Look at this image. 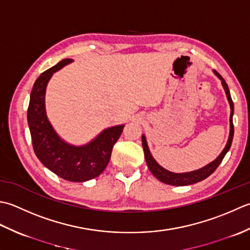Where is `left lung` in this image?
Segmentation results:
<instances>
[{
  "mask_svg": "<svg viewBox=\"0 0 250 250\" xmlns=\"http://www.w3.org/2000/svg\"><path fill=\"white\" fill-rule=\"evenodd\" d=\"M213 73L217 76V78L221 81V84L225 88L226 95L229 104H230V108H231V114H230V134H229V138H228V142L225 146V149L222 150V152L220 154L218 155V157L216 160H213L212 162H210L209 164H207L206 166H204L200 169L193 170V171H189V172H172L165 169L164 167H162L159 163H157L153 156H152L151 152L149 150V146H147L146 144V136L142 135L141 140H142V146H144V151H145V159L146 162V165L149 167L150 171L153 174V176L159 179L160 181L166 183V185H170V186H189V185H193V183L200 182L204 179H206L207 177H209L213 171L217 169V167L220 165V163L222 162L223 157L226 156V154L228 153V151L230 150L231 145H232V140H233V135H234V126H233V114H234V104L233 101L231 98V94L230 90H229L228 84L226 83V81L223 80L222 76L219 74L217 71L213 70Z\"/></svg>",
  "mask_w": 250,
  "mask_h": 250,
  "instance_id": "1",
  "label": "left lung"
}]
</instances>
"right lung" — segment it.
Masks as SVG:
<instances>
[{"label":"right lung","mask_w":250,"mask_h":250,"mask_svg":"<svg viewBox=\"0 0 250 250\" xmlns=\"http://www.w3.org/2000/svg\"><path fill=\"white\" fill-rule=\"evenodd\" d=\"M71 62H73V59L61 60L35 81L30 95L28 125L34 153L41 163L64 180L85 182L98 177L104 170L113 146L125 125L105 128L83 146L68 144L56 132L46 114L45 94L53 74Z\"/></svg>","instance_id":"1"}]
</instances>
